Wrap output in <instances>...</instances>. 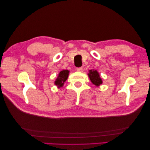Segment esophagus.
<instances>
[{
    "instance_id": "34e87169",
    "label": "esophagus",
    "mask_w": 150,
    "mask_h": 150,
    "mask_svg": "<svg viewBox=\"0 0 150 150\" xmlns=\"http://www.w3.org/2000/svg\"><path fill=\"white\" fill-rule=\"evenodd\" d=\"M77 71L79 72H82V68L80 67V68H77Z\"/></svg>"
}]
</instances>
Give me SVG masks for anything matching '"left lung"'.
I'll list each match as a JSON object with an SVG mask.
<instances>
[{"label":"left lung","mask_w":150,"mask_h":150,"mask_svg":"<svg viewBox=\"0 0 150 150\" xmlns=\"http://www.w3.org/2000/svg\"><path fill=\"white\" fill-rule=\"evenodd\" d=\"M88 75L90 78L92 84H93L96 87L100 86V84L103 83V80L100 77L99 73L97 70L95 69H90L89 70V73Z\"/></svg>","instance_id":"1"}]
</instances>
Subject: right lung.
<instances>
[{
	"label": "right lung",
	"mask_w": 150,
	"mask_h": 150,
	"mask_svg": "<svg viewBox=\"0 0 150 150\" xmlns=\"http://www.w3.org/2000/svg\"><path fill=\"white\" fill-rule=\"evenodd\" d=\"M69 73V71L68 69H63L60 71L56 80L54 82V84H55V86H57V88H60L63 87L64 84V82L68 78Z\"/></svg>",
	"instance_id": "add662e5"
}]
</instances>
